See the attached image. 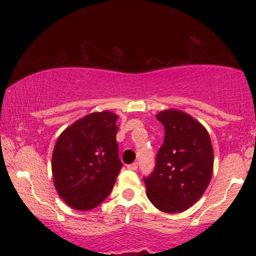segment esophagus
<instances>
[{
  "mask_svg": "<svg viewBox=\"0 0 256 256\" xmlns=\"http://www.w3.org/2000/svg\"><path fill=\"white\" fill-rule=\"evenodd\" d=\"M128 170H131V171H136V170L138 168V164H137V162L131 164V165H128Z\"/></svg>",
  "mask_w": 256,
  "mask_h": 256,
  "instance_id": "1",
  "label": "esophagus"
}]
</instances>
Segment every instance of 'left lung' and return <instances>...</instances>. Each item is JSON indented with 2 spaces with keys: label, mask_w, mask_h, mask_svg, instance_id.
Wrapping results in <instances>:
<instances>
[{
  "label": "left lung",
  "mask_w": 256,
  "mask_h": 256,
  "mask_svg": "<svg viewBox=\"0 0 256 256\" xmlns=\"http://www.w3.org/2000/svg\"><path fill=\"white\" fill-rule=\"evenodd\" d=\"M165 140L156 165L144 178L146 196L158 210L180 213L198 202L210 184L214 154L210 134L201 122L178 110L160 112Z\"/></svg>",
  "instance_id": "left-lung-1"
}]
</instances>
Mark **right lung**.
I'll return each instance as SVG.
<instances>
[{"mask_svg":"<svg viewBox=\"0 0 256 256\" xmlns=\"http://www.w3.org/2000/svg\"><path fill=\"white\" fill-rule=\"evenodd\" d=\"M118 116L95 112L64 130L55 143L52 172L56 192L70 207L90 210L108 198L122 164L116 136Z\"/></svg>","mask_w":256,"mask_h":256,"instance_id":"add662e5","label":"right lung"}]
</instances>
